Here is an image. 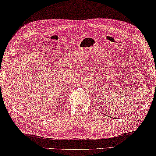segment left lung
<instances>
[{
    "label": "left lung",
    "instance_id": "1",
    "mask_svg": "<svg viewBox=\"0 0 156 156\" xmlns=\"http://www.w3.org/2000/svg\"><path fill=\"white\" fill-rule=\"evenodd\" d=\"M112 118H113V117H112ZM113 118H117H117H118V117H113Z\"/></svg>",
    "mask_w": 156,
    "mask_h": 156
}]
</instances>
